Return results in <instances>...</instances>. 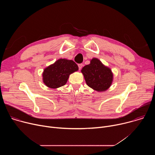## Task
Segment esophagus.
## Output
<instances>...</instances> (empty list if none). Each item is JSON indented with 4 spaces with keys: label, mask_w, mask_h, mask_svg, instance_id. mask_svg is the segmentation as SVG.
Here are the masks:
<instances>
[{
    "label": "esophagus",
    "mask_w": 155,
    "mask_h": 155,
    "mask_svg": "<svg viewBox=\"0 0 155 155\" xmlns=\"http://www.w3.org/2000/svg\"><path fill=\"white\" fill-rule=\"evenodd\" d=\"M78 69H79V70H81V69L82 68L83 64H78Z\"/></svg>",
    "instance_id": "obj_1"
}]
</instances>
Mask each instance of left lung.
<instances>
[{"label": "left lung", "instance_id": "left-lung-1", "mask_svg": "<svg viewBox=\"0 0 155 155\" xmlns=\"http://www.w3.org/2000/svg\"><path fill=\"white\" fill-rule=\"evenodd\" d=\"M81 72L88 86L97 91H104L111 85L113 74L97 58H93L90 64L83 68Z\"/></svg>", "mask_w": 155, "mask_h": 155}]
</instances>
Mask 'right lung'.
I'll list each match as a JSON object with an SVG mask.
<instances>
[{
  "label": "right lung",
  "instance_id": "obj_1",
  "mask_svg": "<svg viewBox=\"0 0 155 155\" xmlns=\"http://www.w3.org/2000/svg\"><path fill=\"white\" fill-rule=\"evenodd\" d=\"M78 70V65L74 61L60 59L45 69L43 80L48 87L57 88L64 86L67 83L69 75Z\"/></svg>",
  "mask_w": 155,
  "mask_h": 155
}]
</instances>
